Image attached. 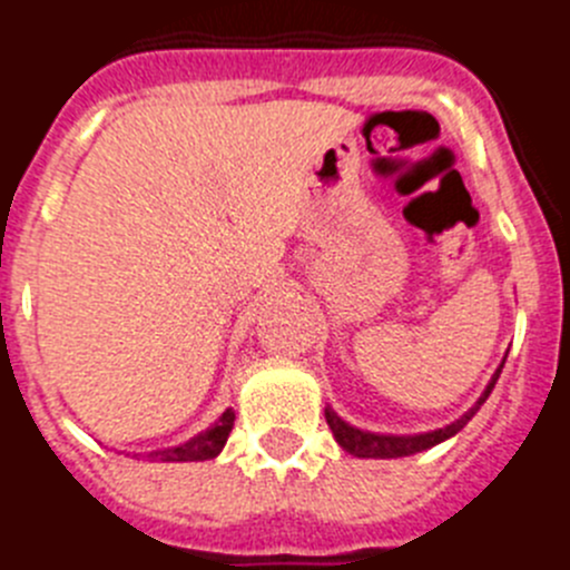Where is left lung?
<instances>
[{"label": "left lung", "instance_id": "left-lung-1", "mask_svg": "<svg viewBox=\"0 0 570 570\" xmlns=\"http://www.w3.org/2000/svg\"><path fill=\"white\" fill-rule=\"evenodd\" d=\"M502 365H505V362H502ZM502 365L497 367V374L491 376V382L485 385L480 400L473 402V407H468L465 414L456 422H451V425L445 428H436V431H425V434H374V431H362V428L345 422L331 405L325 407V420H328L331 431H334V440L340 442L342 451L360 456V460H396V456L420 454V451H428V448L440 445V442L460 434L462 428L473 420V414L485 405L488 396H491L493 385H497V380H500L502 374Z\"/></svg>", "mask_w": 570, "mask_h": 570}]
</instances>
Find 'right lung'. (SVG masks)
I'll list each match as a JSON object with an SVG mask.
<instances>
[{
  "instance_id": "add662e5",
  "label": "right lung",
  "mask_w": 570,
  "mask_h": 570,
  "mask_svg": "<svg viewBox=\"0 0 570 570\" xmlns=\"http://www.w3.org/2000/svg\"><path fill=\"white\" fill-rule=\"evenodd\" d=\"M234 420L236 414L234 411H225L219 420L214 422V425L208 428V431H203V434L190 436L188 442H183V445L176 448H163V451H150V462H205V460H214V456H219V451L225 448V442H228V434L230 428H234Z\"/></svg>"
}]
</instances>
